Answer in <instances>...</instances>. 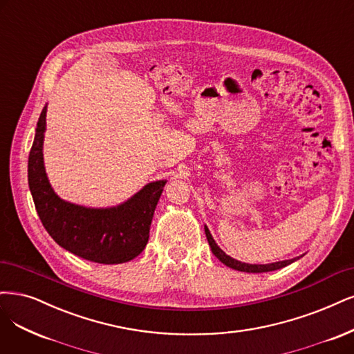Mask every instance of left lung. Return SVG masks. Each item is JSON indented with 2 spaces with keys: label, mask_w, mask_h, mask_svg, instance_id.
Masks as SVG:
<instances>
[{
  "label": "left lung",
  "mask_w": 354,
  "mask_h": 354,
  "mask_svg": "<svg viewBox=\"0 0 354 354\" xmlns=\"http://www.w3.org/2000/svg\"><path fill=\"white\" fill-rule=\"evenodd\" d=\"M205 234H206V239H208V243L211 246V250L212 253L216 256V258L221 261L224 265H227L228 268H233V270L236 271H241V272H253V274H259V272H270V271H275V270H281V268L293 263L295 261L300 259L301 256H297V258H293V259H288V261H278V262H272V263H245V262H240L237 259H233L231 256H228L221 248H219L216 245V241L214 240L211 231L208 230V227L205 225Z\"/></svg>",
  "instance_id": "obj_1"
}]
</instances>
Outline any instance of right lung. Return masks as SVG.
Instances as JSON below:
<instances>
[{
    "label": "right lung",
    "mask_w": 354,
    "mask_h": 354,
    "mask_svg": "<svg viewBox=\"0 0 354 354\" xmlns=\"http://www.w3.org/2000/svg\"><path fill=\"white\" fill-rule=\"evenodd\" d=\"M46 105L35 129L28 180L36 212L57 245L91 262L114 265L135 259L148 245L156 203L167 180L145 185L126 202L109 208H88L61 199L44 164Z\"/></svg>",
    "instance_id": "right-lung-1"
}]
</instances>
